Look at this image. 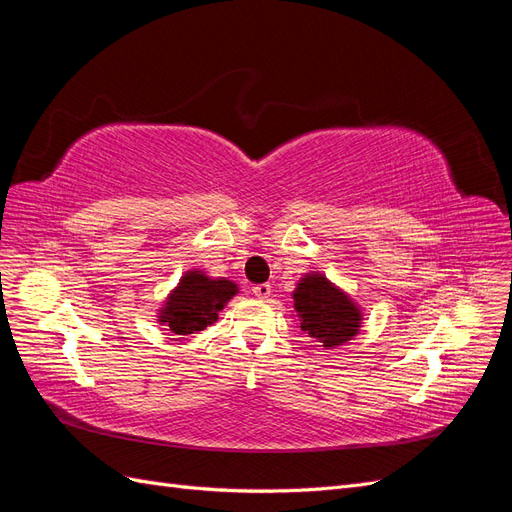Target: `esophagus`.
I'll list each match as a JSON object with an SVG mask.
<instances>
[{
	"mask_svg": "<svg viewBox=\"0 0 512 512\" xmlns=\"http://www.w3.org/2000/svg\"><path fill=\"white\" fill-rule=\"evenodd\" d=\"M252 292H254V297H258V299H267L271 294V284H256L252 288Z\"/></svg>",
	"mask_w": 512,
	"mask_h": 512,
	"instance_id": "esophagus-1",
	"label": "esophagus"
}]
</instances>
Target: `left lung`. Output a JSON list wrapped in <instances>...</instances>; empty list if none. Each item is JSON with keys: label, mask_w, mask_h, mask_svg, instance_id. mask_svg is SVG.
Wrapping results in <instances>:
<instances>
[{"label": "left lung", "mask_w": 512, "mask_h": 512, "mask_svg": "<svg viewBox=\"0 0 512 512\" xmlns=\"http://www.w3.org/2000/svg\"><path fill=\"white\" fill-rule=\"evenodd\" d=\"M301 331L324 348L344 346L361 329V307L322 273H307L292 292Z\"/></svg>", "instance_id": "1"}]
</instances>
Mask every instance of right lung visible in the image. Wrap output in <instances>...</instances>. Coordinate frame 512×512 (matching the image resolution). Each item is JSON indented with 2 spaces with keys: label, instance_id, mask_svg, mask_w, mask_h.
Instances as JSON below:
<instances>
[{
  "label": "right lung",
  "instance_id": "add662e5",
  "mask_svg": "<svg viewBox=\"0 0 512 512\" xmlns=\"http://www.w3.org/2000/svg\"><path fill=\"white\" fill-rule=\"evenodd\" d=\"M239 292L226 277H209L205 271L185 273L177 288L168 294L158 322L175 335H192L218 320V312Z\"/></svg>",
  "mask_w": 512,
  "mask_h": 512
}]
</instances>
